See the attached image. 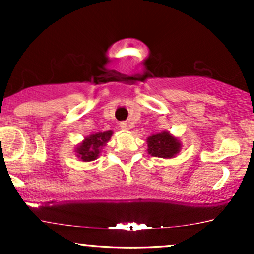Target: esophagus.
I'll use <instances>...</instances> for the list:
<instances>
[{"instance_id":"esophagus-1","label":"esophagus","mask_w":254,"mask_h":254,"mask_svg":"<svg viewBox=\"0 0 254 254\" xmlns=\"http://www.w3.org/2000/svg\"><path fill=\"white\" fill-rule=\"evenodd\" d=\"M119 127H121L122 130H127V129H129V127H127V122H121V123H119Z\"/></svg>"}]
</instances>
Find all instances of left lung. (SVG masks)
Here are the masks:
<instances>
[{"label":"left lung","mask_w":254,"mask_h":254,"mask_svg":"<svg viewBox=\"0 0 254 254\" xmlns=\"http://www.w3.org/2000/svg\"><path fill=\"white\" fill-rule=\"evenodd\" d=\"M148 153L156 157L170 159L180 149V143L177 138L168 132L156 133L148 138Z\"/></svg>","instance_id":"8db88e82"}]
</instances>
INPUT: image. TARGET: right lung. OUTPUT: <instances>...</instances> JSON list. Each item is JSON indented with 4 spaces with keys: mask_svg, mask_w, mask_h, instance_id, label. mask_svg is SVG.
Returning <instances> with one entry per match:
<instances>
[{
    "mask_svg": "<svg viewBox=\"0 0 254 254\" xmlns=\"http://www.w3.org/2000/svg\"><path fill=\"white\" fill-rule=\"evenodd\" d=\"M112 136V131H104L95 135H90L83 141V143L77 147V156L81 157L82 161H93L99 156L100 149Z\"/></svg>",
    "mask_w": 254,
    "mask_h": 254,
    "instance_id": "right-lung-1",
    "label": "right lung"
}]
</instances>
